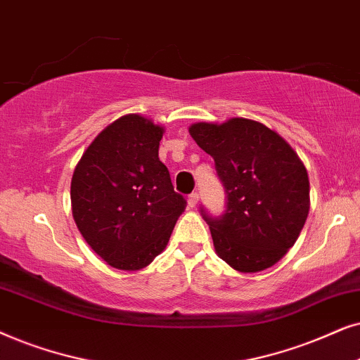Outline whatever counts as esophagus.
I'll use <instances>...</instances> for the list:
<instances>
[{
    "instance_id": "1",
    "label": "esophagus",
    "mask_w": 360,
    "mask_h": 360,
    "mask_svg": "<svg viewBox=\"0 0 360 360\" xmlns=\"http://www.w3.org/2000/svg\"><path fill=\"white\" fill-rule=\"evenodd\" d=\"M198 200H199V194L198 193H193V194L188 195V205H189V207H195Z\"/></svg>"
}]
</instances>
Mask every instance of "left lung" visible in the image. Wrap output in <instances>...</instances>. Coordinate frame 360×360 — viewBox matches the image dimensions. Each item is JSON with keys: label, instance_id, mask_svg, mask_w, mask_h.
Segmentation results:
<instances>
[{"label": "left lung", "instance_id": "obj_1", "mask_svg": "<svg viewBox=\"0 0 360 360\" xmlns=\"http://www.w3.org/2000/svg\"><path fill=\"white\" fill-rule=\"evenodd\" d=\"M191 136L214 158L225 209L209 224L214 247L242 273L270 268L295 245L309 212L308 172L288 143L263 123H195Z\"/></svg>", "mask_w": 360, "mask_h": 360}]
</instances>
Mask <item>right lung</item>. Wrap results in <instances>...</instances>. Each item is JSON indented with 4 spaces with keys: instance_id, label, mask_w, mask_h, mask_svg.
Wrapping results in <instances>:
<instances>
[{
    "instance_id": "obj_1",
    "label": "right lung",
    "mask_w": 360,
    "mask_h": 360,
    "mask_svg": "<svg viewBox=\"0 0 360 360\" xmlns=\"http://www.w3.org/2000/svg\"><path fill=\"white\" fill-rule=\"evenodd\" d=\"M162 128L140 115L108 124L75 166L72 214L110 266L140 270L165 250L186 199L158 158Z\"/></svg>"
}]
</instances>
